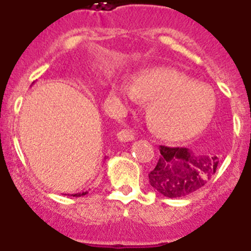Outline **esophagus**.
<instances>
[{"instance_id":"esophagus-1","label":"esophagus","mask_w":251,"mask_h":251,"mask_svg":"<svg viewBox=\"0 0 251 251\" xmlns=\"http://www.w3.org/2000/svg\"><path fill=\"white\" fill-rule=\"evenodd\" d=\"M135 139L134 136V132L128 128H123L117 132V140L121 142H128V141H132Z\"/></svg>"}]
</instances>
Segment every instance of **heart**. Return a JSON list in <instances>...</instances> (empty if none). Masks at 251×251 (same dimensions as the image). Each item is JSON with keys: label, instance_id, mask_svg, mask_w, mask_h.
Instances as JSON below:
<instances>
[{"label": "heart", "instance_id": "1", "mask_svg": "<svg viewBox=\"0 0 251 251\" xmlns=\"http://www.w3.org/2000/svg\"><path fill=\"white\" fill-rule=\"evenodd\" d=\"M112 89L131 102L152 101L149 110L151 125L157 134L170 140H186L200 134L215 114L213 90L170 67L146 70L134 82L119 78Z\"/></svg>", "mask_w": 251, "mask_h": 251}]
</instances>
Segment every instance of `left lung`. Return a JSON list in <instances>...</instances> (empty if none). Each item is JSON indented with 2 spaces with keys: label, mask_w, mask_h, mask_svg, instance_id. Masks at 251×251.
<instances>
[{
  "label": "left lung",
  "mask_w": 251,
  "mask_h": 251,
  "mask_svg": "<svg viewBox=\"0 0 251 251\" xmlns=\"http://www.w3.org/2000/svg\"><path fill=\"white\" fill-rule=\"evenodd\" d=\"M160 153L149 181L166 198H181L204 186L220 161L218 156L195 155L187 148L160 146Z\"/></svg>",
  "instance_id": "8db88e82"
}]
</instances>
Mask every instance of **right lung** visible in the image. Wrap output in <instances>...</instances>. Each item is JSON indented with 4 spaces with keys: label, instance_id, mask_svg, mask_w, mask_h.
<instances>
[{
    "label": "right lung",
    "instance_id": "right-lung-1",
    "mask_svg": "<svg viewBox=\"0 0 251 251\" xmlns=\"http://www.w3.org/2000/svg\"><path fill=\"white\" fill-rule=\"evenodd\" d=\"M106 159V157H105ZM87 191H83V193H77V194H72V196H82V195H86Z\"/></svg>",
    "mask_w": 251,
    "mask_h": 251
}]
</instances>
